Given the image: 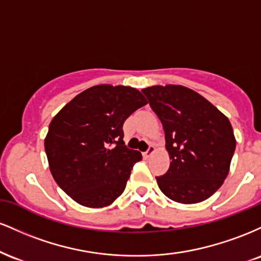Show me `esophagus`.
Returning <instances> with one entry per match:
<instances>
[{"label": "esophagus", "mask_w": 261, "mask_h": 261, "mask_svg": "<svg viewBox=\"0 0 261 261\" xmlns=\"http://www.w3.org/2000/svg\"><path fill=\"white\" fill-rule=\"evenodd\" d=\"M153 152H154V146L153 145H149L148 148L146 149V151L143 152L142 154H143V157H145V158H149V155L153 153Z\"/></svg>", "instance_id": "obj_1"}]
</instances>
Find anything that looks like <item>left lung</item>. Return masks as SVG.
<instances>
[{"label": "left lung", "instance_id": "left-lung-1", "mask_svg": "<svg viewBox=\"0 0 261 261\" xmlns=\"http://www.w3.org/2000/svg\"><path fill=\"white\" fill-rule=\"evenodd\" d=\"M166 134L170 167L155 176L161 191L180 203L208 199L223 184L236 149L232 125L199 93L182 86L142 89Z\"/></svg>", "mask_w": 261, "mask_h": 261}]
</instances>
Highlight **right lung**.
Here are the masks:
<instances>
[{
    "mask_svg": "<svg viewBox=\"0 0 261 261\" xmlns=\"http://www.w3.org/2000/svg\"><path fill=\"white\" fill-rule=\"evenodd\" d=\"M146 104L137 89L100 85L80 93L53 119L45 152L54 179L74 201L104 207L121 195L142 160L124 143L122 125Z\"/></svg>",
    "mask_w": 261,
    "mask_h": 261,
    "instance_id": "1",
    "label": "right lung"
}]
</instances>
